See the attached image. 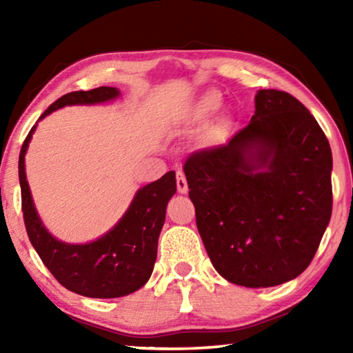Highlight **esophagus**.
<instances>
[{
  "instance_id": "obj_1",
  "label": "esophagus",
  "mask_w": 353,
  "mask_h": 353,
  "mask_svg": "<svg viewBox=\"0 0 353 353\" xmlns=\"http://www.w3.org/2000/svg\"><path fill=\"white\" fill-rule=\"evenodd\" d=\"M176 188H178V192H180V194H186L188 192L186 176H185V173L180 170L176 172Z\"/></svg>"
}]
</instances>
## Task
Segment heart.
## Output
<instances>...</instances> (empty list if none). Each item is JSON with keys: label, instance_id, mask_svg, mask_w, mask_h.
Masks as SVG:
<instances>
[{"label": "heart", "instance_id": "1", "mask_svg": "<svg viewBox=\"0 0 353 353\" xmlns=\"http://www.w3.org/2000/svg\"><path fill=\"white\" fill-rule=\"evenodd\" d=\"M221 101L220 96L215 93H207L197 101L196 110H194V120L196 122H204L205 119H209L216 109L220 108Z\"/></svg>", "mask_w": 353, "mask_h": 353}]
</instances>
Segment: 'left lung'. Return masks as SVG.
I'll use <instances>...</instances> for the list:
<instances>
[{"instance_id":"obj_1","label":"left lung","mask_w":353,"mask_h":353,"mask_svg":"<svg viewBox=\"0 0 353 353\" xmlns=\"http://www.w3.org/2000/svg\"><path fill=\"white\" fill-rule=\"evenodd\" d=\"M196 225L226 281L272 288L315 255L332 210L327 138L301 101L259 90L249 125L185 162Z\"/></svg>"}]
</instances>
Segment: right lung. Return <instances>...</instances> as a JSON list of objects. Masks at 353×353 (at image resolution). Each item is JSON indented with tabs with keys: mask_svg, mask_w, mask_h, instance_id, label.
<instances>
[{
	"mask_svg": "<svg viewBox=\"0 0 353 353\" xmlns=\"http://www.w3.org/2000/svg\"><path fill=\"white\" fill-rule=\"evenodd\" d=\"M112 86L74 91L52 103L41 117L65 105L103 104L119 98ZM37 122V123H38ZM33 125L19 154V183L28 239L52 276L69 291L93 299L128 296L151 278L157 259V243L168 201L176 192L175 172L139 188L122 219L101 238L85 244H70L54 238L38 215L26 175V154L37 130Z\"/></svg>",
	"mask_w": 353,
	"mask_h": 353,
	"instance_id": "1",
	"label": "right lung"
}]
</instances>
